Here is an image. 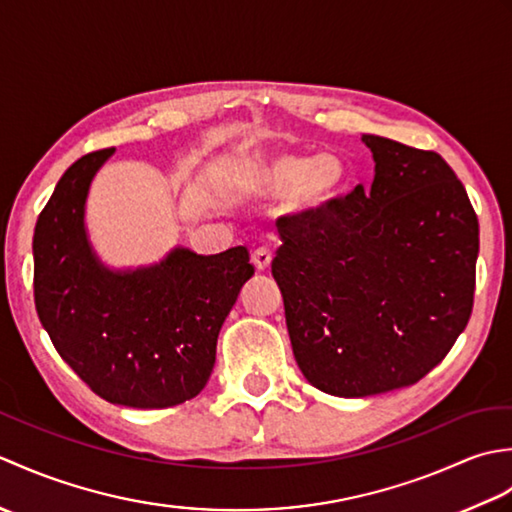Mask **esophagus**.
<instances>
[{
    "mask_svg": "<svg viewBox=\"0 0 512 512\" xmlns=\"http://www.w3.org/2000/svg\"><path fill=\"white\" fill-rule=\"evenodd\" d=\"M250 259H253V264L257 270H266L270 266V262H273V253L266 246H259L253 250V255H250Z\"/></svg>",
    "mask_w": 512,
    "mask_h": 512,
    "instance_id": "1",
    "label": "esophagus"
}]
</instances>
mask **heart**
<instances>
[{
    "label": "heart",
    "instance_id": "heart-1",
    "mask_svg": "<svg viewBox=\"0 0 512 512\" xmlns=\"http://www.w3.org/2000/svg\"><path fill=\"white\" fill-rule=\"evenodd\" d=\"M228 184L239 193L255 198H273L286 193V211L292 215H314L339 198L347 184L345 162L325 154H253L233 162Z\"/></svg>",
    "mask_w": 512,
    "mask_h": 512
}]
</instances>
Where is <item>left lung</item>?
Instances as JSON below:
<instances>
[{"mask_svg": "<svg viewBox=\"0 0 512 512\" xmlns=\"http://www.w3.org/2000/svg\"><path fill=\"white\" fill-rule=\"evenodd\" d=\"M374 182L314 215L281 217L273 277L301 374L365 398L427 376L473 310L480 224L436 151L363 134Z\"/></svg>", "mask_w": 512, "mask_h": 512, "instance_id": "1", "label": "left lung"}]
</instances>
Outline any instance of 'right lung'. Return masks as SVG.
I'll return each mask as SVG.
<instances>
[{"instance_id": "obj_1", "label": "right lung", "mask_w": 512, "mask_h": 512, "mask_svg": "<svg viewBox=\"0 0 512 512\" xmlns=\"http://www.w3.org/2000/svg\"><path fill=\"white\" fill-rule=\"evenodd\" d=\"M112 154L76 160L43 206L32 237L35 306L59 356L94 394L165 409L204 389L217 334L255 268L246 246L220 255L176 246L151 266H105L85 228V202Z\"/></svg>"}]
</instances>
